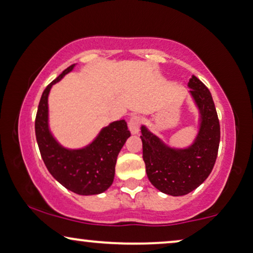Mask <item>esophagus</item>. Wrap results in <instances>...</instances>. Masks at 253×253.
I'll use <instances>...</instances> for the list:
<instances>
[{
    "label": "esophagus",
    "mask_w": 253,
    "mask_h": 253,
    "mask_svg": "<svg viewBox=\"0 0 253 253\" xmlns=\"http://www.w3.org/2000/svg\"><path fill=\"white\" fill-rule=\"evenodd\" d=\"M140 123H142V117L138 115H134L129 121V129L132 133H137L139 131Z\"/></svg>",
    "instance_id": "obj_1"
}]
</instances>
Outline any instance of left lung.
<instances>
[{"instance_id":"8db88e82","label":"left lung","mask_w":253,"mask_h":253,"mask_svg":"<svg viewBox=\"0 0 253 253\" xmlns=\"http://www.w3.org/2000/svg\"><path fill=\"white\" fill-rule=\"evenodd\" d=\"M188 87L201 115L195 142L187 149H172L144 126L140 136L147 178L160 192L173 196L188 194L208 178L217 158L221 138L211 91L195 75Z\"/></svg>"}]
</instances>
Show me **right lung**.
Instances as JSON below:
<instances>
[{"label": "right lung", "mask_w": 253, "mask_h": 253, "mask_svg": "<svg viewBox=\"0 0 253 253\" xmlns=\"http://www.w3.org/2000/svg\"><path fill=\"white\" fill-rule=\"evenodd\" d=\"M73 67H67L42 91L35 121L36 138L45 166L57 181L79 195L100 194L113 183L117 156L131 133L126 121L121 120L103 127L84 149L67 150L59 145L48 129L47 97L51 87Z\"/></svg>", "instance_id": "1"}]
</instances>
